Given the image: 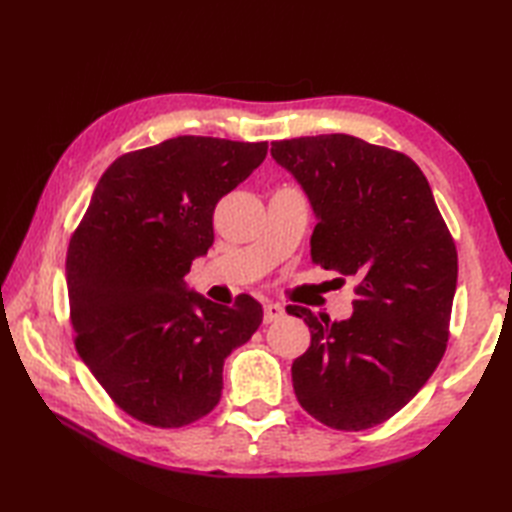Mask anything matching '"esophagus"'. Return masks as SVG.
<instances>
[{
  "mask_svg": "<svg viewBox=\"0 0 512 512\" xmlns=\"http://www.w3.org/2000/svg\"><path fill=\"white\" fill-rule=\"evenodd\" d=\"M286 310L279 306V303H266L264 306V323H273V321H279L284 319Z\"/></svg>",
  "mask_w": 512,
  "mask_h": 512,
  "instance_id": "esophagus-1",
  "label": "esophagus"
}]
</instances>
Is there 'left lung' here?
Segmentation results:
<instances>
[{"label":"left lung","mask_w":512,"mask_h":512,"mask_svg":"<svg viewBox=\"0 0 512 512\" xmlns=\"http://www.w3.org/2000/svg\"><path fill=\"white\" fill-rule=\"evenodd\" d=\"M270 154L319 220L312 262L358 281L345 321L286 308L312 336L292 363L297 400L332 429L376 427L418 394L447 350L455 242L424 173L400 151L321 134L279 140Z\"/></svg>","instance_id":"left-lung-1"}]
</instances>
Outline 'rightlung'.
<instances>
[{
  "mask_svg": "<svg viewBox=\"0 0 512 512\" xmlns=\"http://www.w3.org/2000/svg\"><path fill=\"white\" fill-rule=\"evenodd\" d=\"M268 143L178 136L116 158L65 259L74 345L129 416L176 429L220 402L224 358L264 319L239 295L222 306L187 288L213 244L222 195L262 165Z\"/></svg>",
  "mask_w": 512,
  "mask_h": 512,
  "instance_id": "right-lung-1",
  "label": "right lung"
}]
</instances>
